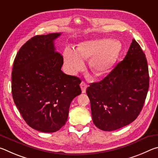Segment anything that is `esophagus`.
Instances as JSON below:
<instances>
[{
    "label": "esophagus",
    "mask_w": 158,
    "mask_h": 158,
    "mask_svg": "<svg viewBox=\"0 0 158 158\" xmlns=\"http://www.w3.org/2000/svg\"><path fill=\"white\" fill-rule=\"evenodd\" d=\"M80 86H81L82 93H85V90H86V89H87L88 85H87L86 84H85V82L82 81V82L81 83V84H80Z\"/></svg>",
    "instance_id": "1"
}]
</instances>
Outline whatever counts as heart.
<instances>
[{"label":"heart","instance_id":"1","mask_svg":"<svg viewBox=\"0 0 158 158\" xmlns=\"http://www.w3.org/2000/svg\"><path fill=\"white\" fill-rule=\"evenodd\" d=\"M121 44L111 39L102 38L81 42L78 48L66 47L63 52L64 63L68 70L75 73L84 66V58H91L89 67L96 76H102L110 70L118 58Z\"/></svg>","mask_w":158,"mask_h":158}]
</instances>
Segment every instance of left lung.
Segmentation results:
<instances>
[{
  "instance_id": "1",
  "label": "left lung",
  "mask_w": 158,
  "mask_h": 158,
  "mask_svg": "<svg viewBox=\"0 0 158 158\" xmlns=\"http://www.w3.org/2000/svg\"><path fill=\"white\" fill-rule=\"evenodd\" d=\"M148 87L146 56L133 39L124 59L105 79L87 88L95 126L109 132L133 122L143 108Z\"/></svg>"
}]
</instances>
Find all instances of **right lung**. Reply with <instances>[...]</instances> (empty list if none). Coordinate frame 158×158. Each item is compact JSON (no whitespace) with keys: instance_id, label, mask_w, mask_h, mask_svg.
<instances>
[{"instance_id":"add662e5","label":"right lung","mask_w":158,"mask_h":158,"mask_svg":"<svg viewBox=\"0 0 158 158\" xmlns=\"http://www.w3.org/2000/svg\"><path fill=\"white\" fill-rule=\"evenodd\" d=\"M61 33L36 35L21 47L13 64L12 98L29 126L42 132L60 130L81 81L61 70L62 55L53 41Z\"/></svg>"}]
</instances>
